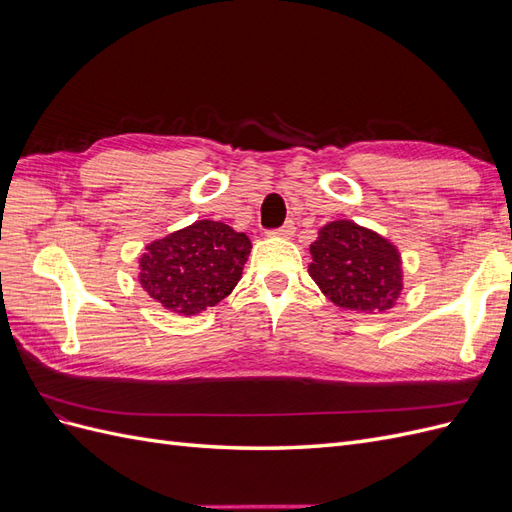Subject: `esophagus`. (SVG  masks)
Masks as SVG:
<instances>
[{"instance_id": "obj_1", "label": "esophagus", "mask_w": 512, "mask_h": 512, "mask_svg": "<svg viewBox=\"0 0 512 512\" xmlns=\"http://www.w3.org/2000/svg\"><path fill=\"white\" fill-rule=\"evenodd\" d=\"M271 235H275V237H292L294 235V224L286 222L282 228L271 230Z\"/></svg>"}]
</instances>
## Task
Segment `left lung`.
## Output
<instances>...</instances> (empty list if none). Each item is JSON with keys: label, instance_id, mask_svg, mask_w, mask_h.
I'll use <instances>...</instances> for the list:
<instances>
[{"label": "left lung", "instance_id": "left-lung-1", "mask_svg": "<svg viewBox=\"0 0 512 512\" xmlns=\"http://www.w3.org/2000/svg\"><path fill=\"white\" fill-rule=\"evenodd\" d=\"M309 275L337 307L376 314L395 305L404 290L397 247L378 232L350 220H335L318 230L309 245Z\"/></svg>", "mask_w": 512, "mask_h": 512}]
</instances>
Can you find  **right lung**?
Segmentation results:
<instances>
[{
	"label": "right lung",
	"mask_w": 512,
	"mask_h": 512,
	"mask_svg": "<svg viewBox=\"0 0 512 512\" xmlns=\"http://www.w3.org/2000/svg\"><path fill=\"white\" fill-rule=\"evenodd\" d=\"M250 250L245 232L198 220L145 247L138 258V282L168 312L196 316L228 297Z\"/></svg>",
	"instance_id": "1"
}]
</instances>
